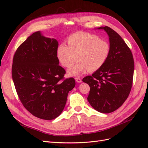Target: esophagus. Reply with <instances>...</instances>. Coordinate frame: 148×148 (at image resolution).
Wrapping results in <instances>:
<instances>
[{
    "label": "esophagus",
    "instance_id": "obj_1",
    "mask_svg": "<svg viewBox=\"0 0 148 148\" xmlns=\"http://www.w3.org/2000/svg\"><path fill=\"white\" fill-rule=\"evenodd\" d=\"M75 81H76L77 83H80L82 82V79H81L80 78H79V77H75Z\"/></svg>",
    "mask_w": 148,
    "mask_h": 148
}]
</instances>
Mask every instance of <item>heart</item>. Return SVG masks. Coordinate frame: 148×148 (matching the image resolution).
<instances>
[{
	"label": "heart",
	"instance_id": "heart-1",
	"mask_svg": "<svg viewBox=\"0 0 148 148\" xmlns=\"http://www.w3.org/2000/svg\"><path fill=\"white\" fill-rule=\"evenodd\" d=\"M67 44H60L56 56L60 64L69 68L75 61L78 63L68 70L71 76L81 75L87 71L95 72L106 62L110 52V46L105 40L95 35L87 32H77L70 35Z\"/></svg>",
	"mask_w": 148,
	"mask_h": 148
}]
</instances>
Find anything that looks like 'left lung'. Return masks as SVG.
Returning a JSON list of instances; mask_svg holds the SVG:
<instances>
[{
    "label": "left lung",
    "mask_w": 148,
    "mask_h": 148,
    "mask_svg": "<svg viewBox=\"0 0 148 148\" xmlns=\"http://www.w3.org/2000/svg\"><path fill=\"white\" fill-rule=\"evenodd\" d=\"M109 36L110 52L104 65L92 75L84 77L90 91L88 100L99 112L109 113L125 101L133 84L134 62L133 54L121 36L108 26L100 27Z\"/></svg>",
    "instance_id": "obj_1"
}]
</instances>
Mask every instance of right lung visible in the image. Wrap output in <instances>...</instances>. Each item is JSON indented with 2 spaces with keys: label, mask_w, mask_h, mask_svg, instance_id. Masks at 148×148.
Here are the masks:
<instances>
[{
  "label": "right lung",
  "mask_w": 148,
  "mask_h": 148,
  "mask_svg": "<svg viewBox=\"0 0 148 148\" xmlns=\"http://www.w3.org/2000/svg\"><path fill=\"white\" fill-rule=\"evenodd\" d=\"M58 42L40 32L29 36L14 55L12 77L21 103L34 116L56 118L65 106L68 92L75 86L73 77L65 79L56 56Z\"/></svg>",
  "instance_id": "right-lung-1"
}]
</instances>
